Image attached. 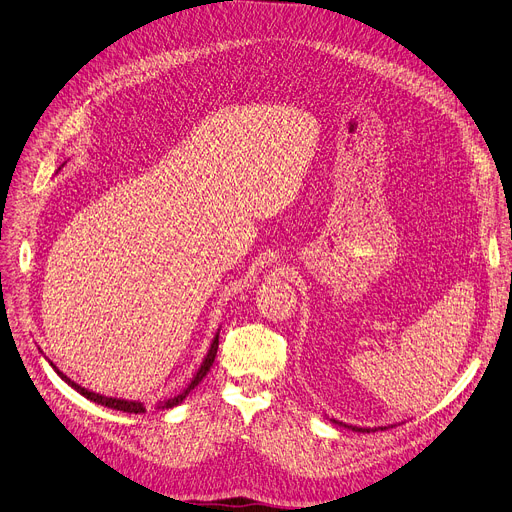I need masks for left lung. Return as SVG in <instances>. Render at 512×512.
<instances>
[{
	"mask_svg": "<svg viewBox=\"0 0 512 512\" xmlns=\"http://www.w3.org/2000/svg\"><path fill=\"white\" fill-rule=\"evenodd\" d=\"M332 423H336V425H342V427H348V429H353V432H378V429H386V427H357V425H346V423H342V421H336V419H330Z\"/></svg>",
	"mask_w": 512,
	"mask_h": 512,
	"instance_id": "left-lung-1",
	"label": "left lung"
}]
</instances>
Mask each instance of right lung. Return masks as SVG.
Returning a JSON list of instances; mask_svg holds the SVG:
<instances>
[{"instance_id":"right-lung-1","label":"right lung","mask_w":512,"mask_h":512,"mask_svg":"<svg viewBox=\"0 0 512 512\" xmlns=\"http://www.w3.org/2000/svg\"><path fill=\"white\" fill-rule=\"evenodd\" d=\"M64 166V164H62ZM218 344H220V330L215 332V336H213V340H211V344H209V348H207V355H205V359H203V363H201V367L197 369V373L193 375V380H191V384H188L178 396H174V398H168V400H159L157 402V409H172V407H178L180 402L188 396V392L191 390H195V386H199V382L205 378L207 375V371L211 369V365H213V361H215V353H218ZM51 367H53V371H56L60 378L70 386V388H74L78 394H83L85 398H89V400H93V402H97V405H101V407H107V409H116V411H122V413H145V407H143V402H139V400H124V398H112V396H103V394H97V392H91V390H87V388H83V386H78L76 382H72L66 373H62L56 365L53 363H49Z\"/></svg>"}]
</instances>
